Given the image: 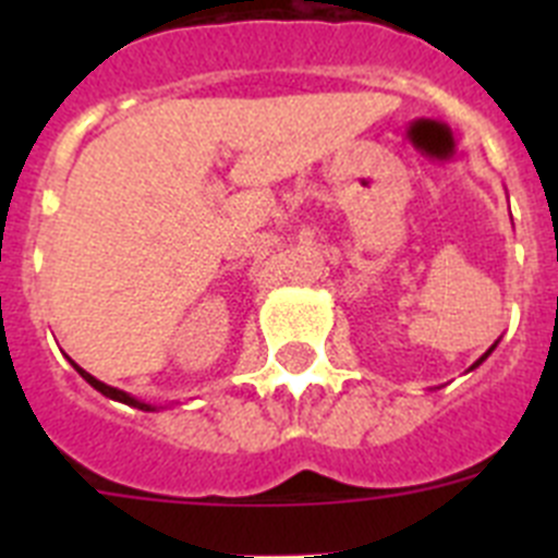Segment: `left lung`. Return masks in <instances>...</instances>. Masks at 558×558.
Returning a JSON list of instances; mask_svg holds the SVG:
<instances>
[{"label":"left lung","mask_w":558,"mask_h":558,"mask_svg":"<svg viewBox=\"0 0 558 558\" xmlns=\"http://www.w3.org/2000/svg\"><path fill=\"white\" fill-rule=\"evenodd\" d=\"M495 347H497V343H495ZM495 347H492V349H489V352H486V354H483V357H481V360H477V363H475V366H472V368H477V366H481V363H483V360H486V357H489V354H492V352H495Z\"/></svg>","instance_id":"8db88e82"}]
</instances>
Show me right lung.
<instances>
[{"label":"right lung","mask_w":558,"mask_h":558,"mask_svg":"<svg viewBox=\"0 0 558 558\" xmlns=\"http://www.w3.org/2000/svg\"><path fill=\"white\" fill-rule=\"evenodd\" d=\"M69 363H72V366H75V372L81 374L83 379H86L88 386H92V388H97V391H100L102 397H108V399H117V402H125V405H131V408H140V411H156V408H153V405H147V402H142V399L131 397V393L120 391V388H111V386H106V383H100V379H97V377H92V374H88V372H83V368L77 366L75 360H69Z\"/></svg>","instance_id":"add662e5"}]
</instances>
